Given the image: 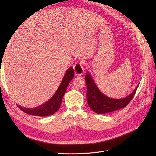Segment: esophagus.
<instances>
[{"label": "esophagus", "instance_id": "obj_1", "mask_svg": "<svg viewBox=\"0 0 156 156\" xmlns=\"http://www.w3.org/2000/svg\"><path fill=\"white\" fill-rule=\"evenodd\" d=\"M73 68H74V73L76 76H81L84 72V69L83 66H82V63H76V64L73 66Z\"/></svg>", "mask_w": 156, "mask_h": 156}]
</instances>
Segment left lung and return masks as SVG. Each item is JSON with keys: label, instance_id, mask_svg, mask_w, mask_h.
<instances>
[{"label": "left lung", "instance_id": "8db88e82", "mask_svg": "<svg viewBox=\"0 0 156 156\" xmlns=\"http://www.w3.org/2000/svg\"><path fill=\"white\" fill-rule=\"evenodd\" d=\"M87 83V98L88 105L92 111L98 114H105L125 107L136 92L138 86L131 93L123 98L116 99L102 94L88 72L85 76Z\"/></svg>", "mask_w": 156, "mask_h": 156}]
</instances>
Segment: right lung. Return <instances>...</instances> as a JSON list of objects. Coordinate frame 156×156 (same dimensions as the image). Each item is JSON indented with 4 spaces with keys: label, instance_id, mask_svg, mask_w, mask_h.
I'll return each mask as SVG.
<instances>
[{
    "label": "right lung",
    "instance_id": "add662e5",
    "mask_svg": "<svg viewBox=\"0 0 156 156\" xmlns=\"http://www.w3.org/2000/svg\"><path fill=\"white\" fill-rule=\"evenodd\" d=\"M74 69L72 68H69L66 71L60 85L54 96L49 101L45 102L44 104L32 108H24L19 105H17L18 107L26 113L35 116H39V117H47V116L54 114L60 107L62 98L64 97L66 88L72 78H74Z\"/></svg>",
    "mask_w": 156,
    "mask_h": 156
}]
</instances>
